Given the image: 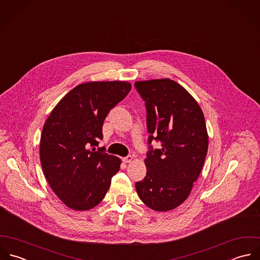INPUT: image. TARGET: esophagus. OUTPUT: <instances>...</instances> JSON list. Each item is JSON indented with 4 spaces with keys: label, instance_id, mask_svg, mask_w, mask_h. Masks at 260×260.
Instances as JSON below:
<instances>
[{
    "label": "esophagus",
    "instance_id": "obj_1",
    "mask_svg": "<svg viewBox=\"0 0 260 260\" xmlns=\"http://www.w3.org/2000/svg\"><path fill=\"white\" fill-rule=\"evenodd\" d=\"M122 160H123L125 164H130V162L133 161V156L128 155V156H126V157H123Z\"/></svg>",
    "mask_w": 260,
    "mask_h": 260
}]
</instances>
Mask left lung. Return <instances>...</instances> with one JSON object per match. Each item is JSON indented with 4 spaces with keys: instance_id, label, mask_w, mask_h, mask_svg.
<instances>
[{
    "instance_id": "obj_1",
    "label": "left lung",
    "mask_w": 260,
    "mask_h": 260,
    "mask_svg": "<svg viewBox=\"0 0 260 260\" xmlns=\"http://www.w3.org/2000/svg\"><path fill=\"white\" fill-rule=\"evenodd\" d=\"M147 110L146 176L135 183L140 200L150 209L167 212L181 205L203 169L209 137L203 111L192 95L170 79L135 82Z\"/></svg>"
}]
</instances>
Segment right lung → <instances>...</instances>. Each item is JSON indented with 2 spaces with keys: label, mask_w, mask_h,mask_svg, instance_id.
I'll use <instances>...</instances> for the list:
<instances>
[{
  "label": "right lung",
  "mask_w": 260,
  "mask_h": 260,
  "mask_svg": "<svg viewBox=\"0 0 260 260\" xmlns=\"http://www.w3.org/2000/svg\"><path fill=\"white\" fill-rule=\"evenodd\" d=\"M128 82H88L69 91L48 116L40 138V161L50 187L76 211L106 196L121 159L95 150L108 113L130 91Z\"/></svg>",
  "instance_id": "add662e5"
}]
</instances>
